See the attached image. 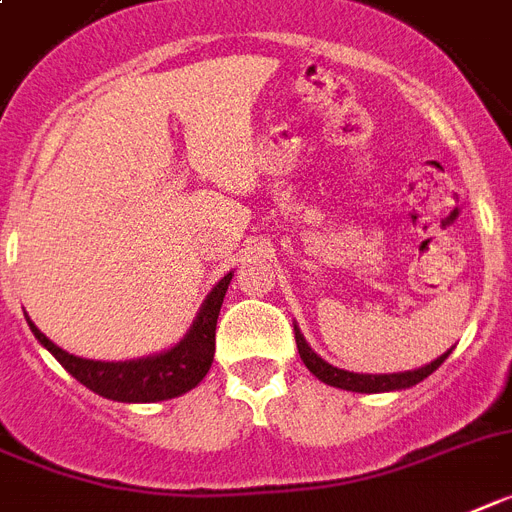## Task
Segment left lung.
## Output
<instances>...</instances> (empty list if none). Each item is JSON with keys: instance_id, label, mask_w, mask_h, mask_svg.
Here are the masks:
<instances>
[{"instance_id": "obj_1", "label": "left lung", "mask_w": 512, "mask_h": 512, "mask_svg": "<svg viewBox=\"0 0 512 512\" xmlns=\"http://www.w3.org/2000/svg\"><path fill=\"white\" fill-rule=\"evenodd\" d=\"M295 329V342H298V353H301V361L306 363V369L314 374L319 382L329 384V387H340V390H348V392H392V390H408L413 384L424 382L429 374L445 363V358L453 353V348L442 353L439 358H434L432 363H426L421 369H413V371H398V374H356V371H345V369H337L332 363L324 361L319 353H314V348L308 345L306 337L301 335V329L298 324H293Z\"/></svg>"}]
</instances>
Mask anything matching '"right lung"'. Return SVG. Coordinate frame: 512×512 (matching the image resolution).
Returning a JSON list of instances; mask_svg holds the SVG:
<instances>
[{
    "instance_id": "add662e5",
    "label": "right lung",
    "mask_w": 512,
    "mask_h": 512,
    "mask_svg": "<svg viewBox=\"0 0 512 512\" xmlns=\"http://www.w3.org/2000/svg\"><path fill=\"white\" fill-rule=\"evenodd\" d=\"M230 280L232 272H227L217 285L211 287L183 340L162 350V353L130 358V361H94V358L73 356V353L54 345L28 319V314H25V322L31 327L33 337L91 392L114 400V403H156V400L185 395L209 374L211 361H214L217 316Z\"/></svg>"
}]
</instances>
